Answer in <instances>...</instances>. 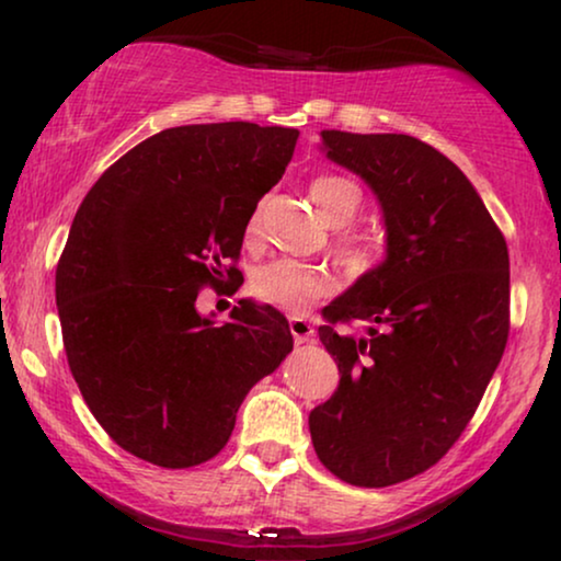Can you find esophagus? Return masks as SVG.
<instances>
[{
	"mask_svg": "<svg viewBox=\"0 0 561 561\" xmlns=\"http://www.w3.org/2000/svg\"><path fill=\"white\" fill-rule=\"evenodd\" d=\"M288 327H290V334H294L296 344L309 342L311 336H313V327H311V321H309V319H304V317H290V319H288Z\"/></svg>",
	"mask_w": 561,
	"mask_h": 561,
	"instance_id": "obj_1",
	"label": "esophagus"
}]
</instances>
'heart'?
I'll return each instance as SVG.
<instances>
[{"label": "heart", "instance_id": "obj_1", "mask_svg": "<svg viewBox=\"0 0 561 561\" xmlns=\"http://www.w3.org/2000/svg\"><path fill=\"white\" fill-rule=\"evenodd\" d=\"M311 198L332 225H350L363 209V188L344 175H319L311 183ZM260 211L252 214L250 232H257ZM340 255L352 273H370L382 263V244L365 234H344L340 240ZM250 290L257 301L278 306L286 311H301L317 298H324L332 290V278L317 265L298 263L280 257L257 267L250 280Z\"/></svg>", "mask_w": 561, "mask_h": 561}]
</instances>
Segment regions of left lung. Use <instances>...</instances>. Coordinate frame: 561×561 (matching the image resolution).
<instances>
[{
	"instance_id": "1",
	"label": "left lung",
	"mask_w": 561,
	"mask_h": 561,
	"mask_svg": "<svg viewBox=\"0 0 561 561\" xmlns=\"http://www.w3.org/2000/svg\"><path fill=\"white\" fill-rule=\"evenodd\" d=\"M321 150L378 196L386 260L324 309L340 386L309 413L311 442L340 480L386 488L439 462L470 424L508 342V248L432 145L321 129ZM352 318L363 335L339 329Z\"/></svg>"
}]
</instances>
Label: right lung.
<instances>
[{
  "label": "right lung",
  "mask_w": 561,
  "mask_h": 561,
  "mask_svg": "<svg viewBox=\"0 0 561 561\" xmlns=\"http://www.w3.org/2000/svg\"><path fill=\"white\" fill-rule=\"evenodd\" d=\"M298 129L183 125L106 168L76 211L56 271L73 380L129 455L202 465L232 436L250 388L294 350L288 321L250 298L217 324L204 286L237 280L257 202L283 179Z\"/></svg>",
  "instance_id": "add662e5"
}]
</instances>
